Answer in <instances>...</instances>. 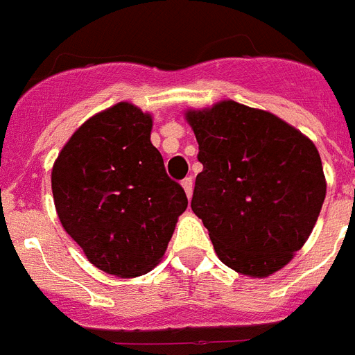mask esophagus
Masks as SVG:
<instances>
[{"label":"esophagus","mask_w":355,"mask_h":355,"mask_svg":"<svg viewBox=\"0 0 355 355\" xmlns=\"http://www.w3.org/2000/svg\"><path fill=\"white\" fill-rule=\"evenodd\" d=\"M181 187H183V191H185L187 198L191 200V198H192V189H194V187H192V180H191V178H187V180H183Z\"/></svg>","instance_id":"34e87169"}]
</instances>
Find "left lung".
Here are the masks:
<instances>
[{"label": "left lung", "instance_id": "obj_1", "mask_svg": "<svg viewBox=\"0 0 355 355\" xmlns=\"http://www.w3.org/2000/svg\"><path fill=\"white\" fill-rule=\"evenodd\" d=\"M203 164L192 211L227 268L266 279L291 262L326 196L319 150L273 113L234 101L187 110Z\"/></svg>", "mask_w": 355, "mask_h": 355}]
</instances>
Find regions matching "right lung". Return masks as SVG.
I'll return each instance as SVG.
<instances>
[{
  "label": "right lung",
  "instance_id": "obj_1",
  "mask_svg": "<svg viewBox=\"0 0 355 355\" xmlns=\"http://www.w3.org/2000/svg\"><path fill=\"white\" fill-rule=\"evenodd\" d=\"M152 124L150 113L117 102L71 135L51 172L65 232L95 268L121 279L161 262L189 205L150 141Z\"/></svg>",
  "mask_w": 355,
  "mask_h": 355
}]
</instances>
